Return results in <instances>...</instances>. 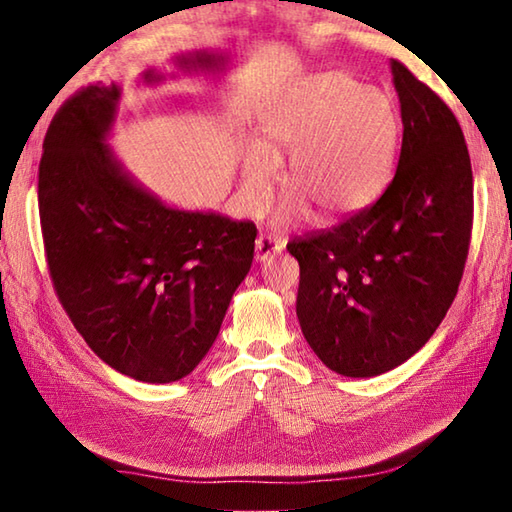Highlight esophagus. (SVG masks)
Returning <instances> with one entry per match:
<instances>
[{"label":"esophagus","instance_id":"esophagus-1","mask_svg":"<svg viewBox=\"0 0 512 512\" xmlns=\"http://www.w3.org/2000/svg\"><path fill=\"white\" fill-rule=\"evenodd\" d=\"M282 244L273 237H266V235H259L255 241V259L257 262H266L268 257H273L277 253H282Z\"/></svg>","mask_w":512,"mask_h":512}]
</instances>
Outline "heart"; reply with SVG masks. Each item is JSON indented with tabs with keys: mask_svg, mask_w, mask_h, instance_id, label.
Returning <instances> with one entry per match:
<instances>
[{
	"mask_svg": "<svg viewBox=\"0 0 512 512\" xmlns=\"http://www.w3.org/2000/svg\"><path fill=\"white\" fill-rule=\"evenodd\" d=\"M400 121L388 94L341 72L293 85L259 119L255 144L241 155V189L262 210L287 157L282 221L307 212L329 221L375 201L393 167Z\"/></svg>",
	"mask_w": 512,
	"mask_h": 512,
	"instance_id": "b5f03b06",
	"label": "heart"
}]
</instances>
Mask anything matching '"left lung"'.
<instances>
[{
	"instance_id": "8db88e82",
	"label": "left lung",
	"mask_w": 512,
	"mask_h": 512,
	"mask_svg": "<svg viewBox=\"0 0 512 512\" xmlns=\"http://www.w3.org/2000/svg\"><path fill=\"white\" fill-rule=\"evenodd\" d=\"M402 151L375 203L287 246L300 264L296 314L316 357L377 377L427 343L461 284L472 232V164L447 103L391 60Z\"/></svg>"
}]
</instances>
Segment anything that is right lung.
Returning a JSON list of instances; mask_svg holds the SVG:
<instances>
[{
    "label": "right lung",
    "instance_id": "obj_1",
    "mask_svg": "<svg viewBox=\"0 0 512 512\" xmlns=\"http://www.w3.org/2000/svg\"><path fill=\"white\" fill-rule=\"evenodd\" d=\"M221 72L219 54H180ZM167 76L146 69L142 83ZM119 85L76 92L51 121L38 173L42 239L60 305L92 352L146 384L187 377L219 336L255 253L253 221L171 207L126 171L108 137Z\"/></svg>",
    "mask_w": 512,
    "mask_h": 512
}]
</instances>
